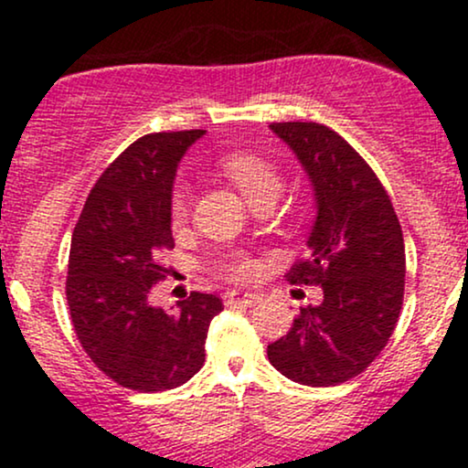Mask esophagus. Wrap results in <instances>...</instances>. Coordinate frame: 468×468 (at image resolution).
<instances>
[{
	"instance_id": "esophagus-1",
	"label": "esophagus",
	"mask_w": 468,
	"mask_h": 468,
	"mask_svg": "<svg viewBox=\"0 0 468 468\" xmlns=\"http://www.w3.org/2000/svg\"><path fill=\"white\" fill-rule=\"evenodd\" d=\"M224 303L227 305H255V303H260V294L241 292V290H229V292H224Z\"/></svg>"
}]
</instances>
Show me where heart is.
Masks as SVG:
<instances>
[{
	"instance_id": "obj_1",
	"label": "heart",
	"mask_w": 468,
	"mask_h": 468,
	"mask_svg": "<svg viewBox=\"0 0 468 468\" xmlns=\"http://www.w3.org/2000/svg\"><path fill=\"white\" fill-rule=\"evenodd\" d=\"M224 174L233 180V185L249 197V202L260 200L264 196H279L282 191V178H279V171L268 163L266 158L257 154L249 152H235L229 154L222 160ZM189 207H191V196L189 186L178 185L171 193V219L174 224H182L189 218ZM222 271L233 279H249L252 272L257 271V264L244 252H230L224 260Z\"/></svg>"
}]
</instances>
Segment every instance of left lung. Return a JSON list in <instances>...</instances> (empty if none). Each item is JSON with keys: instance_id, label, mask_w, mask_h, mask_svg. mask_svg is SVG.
<instances>
[{"instance_id": "1", "label": "left lung", "mask_w": 468, "mask_h": 468, "mask_svg": "<svg viewBox=\"0 0 468 468\" xmlns=\"http://www.w3.org/2000/svg\"><path fill=\"white\" fill-rule=\"evenodd\" d=\"M314 191L308 257L290 283L321 286L324 302L299 308L268 361L294 383L330 388L367 367L388 346L405 294V241L394 207L350 143L319 122H272Z\"/></svg>"}]
</instances>
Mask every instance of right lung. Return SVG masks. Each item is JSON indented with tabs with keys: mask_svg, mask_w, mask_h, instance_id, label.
<instances>
[{
	"mask_svg": "<svg viewBox=\"0 0 468 468\" xmlns=\"http://www.w3.org/2000/svg\"><path fill=\"white\" fill-rule=\"evenodd\" d=\"M204 130L147 133L96 180L69 244L66 294L85 354L133 391L180 388L204 365L208 324L222 313L216 294L191 292L166 313L149 303L174 249L171 193L182 155Z\"/></svg>",
	"mask_w": 468,
	"mask_h": 468,
	"instance_id": "add662e5",
	"label": "right lung"
}]
</instances>
